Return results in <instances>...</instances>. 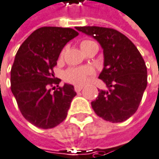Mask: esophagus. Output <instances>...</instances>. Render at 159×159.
Returning <instances> with one entry per match:
<instances>
[{
	"label": "esophagus",
	"instance_id": "obj_1",
	"mask_svg": "<svg viewBox=\"0 0 159 159\" xmlns=\"http://www.w3.org/2000/svg\"><path fill=\"white\" fill-rule=\"evenodd\" d=\"M82 86H79V85H77V86H75L74 87V89H75V91L77 92V93H79V92H80L81 90H82Z\"/></svg>",
	"mask_w": 159,
	"mask_h": 159
}]
</instances>
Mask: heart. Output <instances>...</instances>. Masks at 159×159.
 <instances>
[{
	"label": "heart",
	"instance_id": "heart-1",
	"mask_svg": "<svg viewBox=\"0 0 159 159\" xmlns=\"http://www.w3.org/2000/svg\"><path fill=\"white\" fill-rule=\"evenodd\" d=\"M93 43L91 40H84L80 43V48L83 49L87 45ZM64 52H62L63 56ZM94 75V70L91 66H83V67H70L64 73V79L73 84L82 85L86 83L90 77Z\"/></svg>",
	"mask_w": 159,
	"mask_h": 159
}]
</instances>
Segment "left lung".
Masks as SVG:
<instances>
[{"label":"left lung","instance_id":"8db88e82","mask_svg":"<svg viewBox=\"0 0 159 159\" xmlns=\"http://www.w3.org/2000/svg\"><path fill=\"white\" fill-rule=\"evenodd\" d=\"M93 36L104 52V68L99 75L108 91L99 90L92 104L94 112L106 121L121 123L138 110L147 86V68L136 46L122 33L111 28L76 27Z\"/></svg>","mask_w":159,"mask_h":159}]
</instances>
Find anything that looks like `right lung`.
<instances>
[{"instance_id": "1", "label": "right lung", "mask_w": 159, "mask_h": 159, "mask_svg": "<svg viewBox=\"0 0 159 159\" xmlns=\"http://www.w3.org/2000/svg\"><path fill=\"white\" fill-rule=\"evenodd\" d=\"M78 34L71 28L41 27L29 35L16 54L11 91L23 117L39 128L60 125L77 94L73 85L59 86L60 80L54 78L53 68L64 47Z\"/></svg>"}]
</instances>
